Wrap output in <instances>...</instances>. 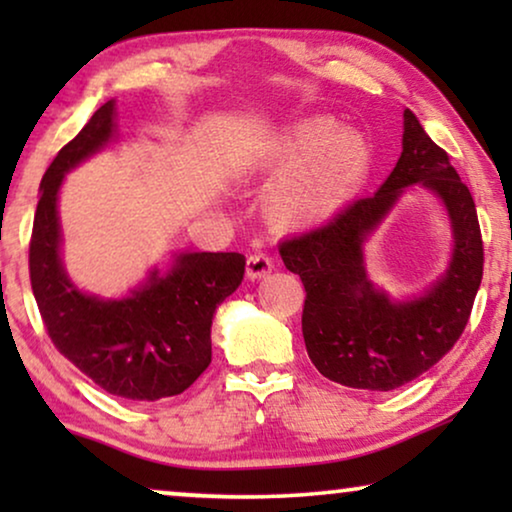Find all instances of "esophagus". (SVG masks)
<instances>
[{"instance_id":"34e87169","label":"esophagus","mask_w":512,"mask_h":512,"mask_svg":"<svg viewBox=\"0 0 512 512\" xmlns=\"http://www.w3.org/2000/svg\"><path fill=\"white\" fill-rule=\"evenodd\" d=\"M275 270V263L268 254H251L247 258V275L249 279H261Z\"/></svg>"}]
</instances>
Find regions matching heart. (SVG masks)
Returning a JSON list of instances; mask_svg holds the SVG:
<instances>
[{
    "instance_id": "b5f03b06",
    "label": "heart",
    "mask_w": 512,
    "mask_h": 512,
    "mask_svg": "<svg viewBox=\"0 0 512 512\" xmlns=\"http://www.w3.org/2000/svg\"><path fill=\"white\" fill-rule=\"evenodd\" d=\"M270 165L286 170L265 198L277 228H303L340 212L373 167V149L359 130L340 128L326 116L291 125L279 137Z\"/></svg>"
}]
</instances>
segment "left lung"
Returning a JSON list of instances; mask_svg holds the SVG:
<instances>
[{
	"label": "left lung",
	"mask_w": 512,
	"mask_h": 512,
	"mask_svg": "<svg viewBox=\"0 0 512 512\" xmlns=\"http://www.w3.org/2000/svg\"><path fill=\"white\" fill-rule=\"evenodd\" d=\"M403 128V153L380 191L279 244L286 270L305 286L307 354L321 375L352 389L391 391L436 366L464 333L482 282L485 249L471 191L410 109L403 111ZM412 183H424L446 202L455 254L429 294L391 304L367 282L360 247L400 188Z\"/></svg>",
	"instance_id": "8db88e82"
}]
</instances>
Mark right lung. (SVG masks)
<instances>
[{
  "instance_id": "obj_1",
  "label": "right lung",
  "mask_w": 512,
  "mask_h": 512,
  "mask_svg": "<svg viewBox=\"0 0 512 512\" xmlns=\"http://www.w3.org/2000/svg\"><path fill=\"white\" fill-rule=\"evenodd\" d=\"M114 135V102L102 104L62 146L41 179L30 237V282L48 338L97 387L130 401H158L186 391L212 363L216 307L242 282L235 251L181 254L165 277L153 272L125 300L86 296L60 263L58 188L65 172Z\"/></svg>"
}]
</instances>
